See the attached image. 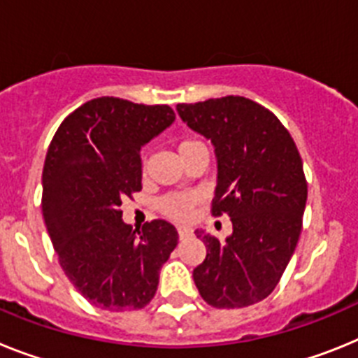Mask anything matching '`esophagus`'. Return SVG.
Listing matches in <instances>:
<instances>
[{
    "instance_id": "34e87169",
    "label": "esophagus",
    "mask_w": 358,
    "mask_h": 358,
    "mask_svg": "<svg viewBox=\"0 0 358 358\" xmlns=\"http://www.w3.org/2000/svg\"><path fill=\"white\" fill-rule=\"evenodd\" d=\"M178 236H180V239L189 238V236H192V231L189 229V227H178Z\"/></svg>"
}]
</instances>
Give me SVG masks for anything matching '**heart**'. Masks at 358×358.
I'll return each instance as SVG.
<instances>
[{"label":"heart","mask_w":358,"mask_h":358,"mask_svg":"<svg viewBox=\"0 0 358 358\" xmlns=\"http://www.w3.org/2000/svg\"><path fill=\"white\" fill-rule=\"evenodd\" d=\"M194 144H200L194 138H185L178 144V151L183 153L185 149L192 148ZM200 201L198 194H192V192H175V194H167V196L162 198L158 201V209L162 214H166L171 220H178V222H185L192 216V209L194 205Z\"/></svg>","instance_id":"obj_1"}]
</instances>
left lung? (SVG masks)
I'll return each instance as SVG.
<instances>
[{
  "label": "left lung",
  "mask_w": 358,
  "mask_h": 358,
  "mask_svg": "<svg viewBox=\"0 0 358 358\" xmlns=\"http://www.w3.org/2000/svg\"><path fill=\"white\" fill-rule=\"evenodd\" d=\"M176 111L209 138L217 158L213 216L227 214V239L196 231L207 247L192 272L203 301L214 308H245L278 287L303 229L308 196L294 138L265 106L227 95Z\"/></svg>",
  "instance_id": "1"
}]
</instances>
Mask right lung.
<instances>
[{"label": "right lung", "instance_id": "1", "mask_svg": "<svg viewBox=\"0 0 358 358\" xmlns=\"http://www.w3.org/2000/svg\"><path fill=\"white\" fill-rule=\"evenodd\" d=\"M167 104L99 97L71 111L50 142L43 167V217L71 285L99 308L141 310L178 245L175 225L122 222L124 198L142 189L141 149L169 127Z\"/></svg>", "mask_w": 358, "mask_h": 358}]
</instances>
